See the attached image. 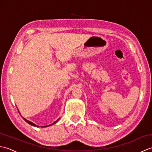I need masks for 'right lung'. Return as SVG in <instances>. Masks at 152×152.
Returning <instances> with one entry per match:
<instances>
[{
  "label": "right lung",
  "instance_id": "right-lung-1",
  "mask_svg": "<svg viewBox=\"0 0 152 152\" xmlns=\"http://www.w3.org/2000/svg\"><path fill=\"white\" fill-rule=\"evenodd\" d=\"M24 119V120L25 121H26L27 123H28V124H30V125H33V126H34V127H38V126L37 125H35L34 124H33V122H31V121H28L27 120V119H25V118H23ZM58 120H59V119H57V120L56 121V122H54L53 123V124H56V122H57L58 121ZM45 127H48V126H45Z\"/></svg>",
  "mask_w": 152,
  "mask_h": 152
}]
</instances>
